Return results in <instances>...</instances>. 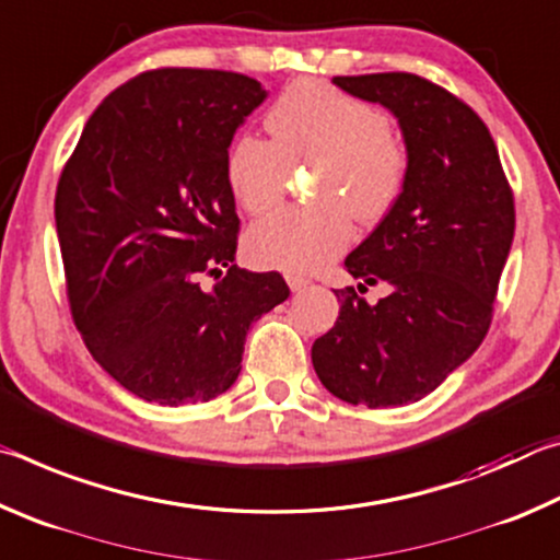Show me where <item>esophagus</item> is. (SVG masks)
<instances>
[{
	"mask_svg": "<svg viewBox=\"0 0 560 560\" xmlns=\"http://www.w3.org/2000/svg\"><path fill=\"white\" fill-rule=\"evenodd\" d=\"M287 283H289V289H291V291H301V289H306L311 281H308L306 277H301V273H293V271H289V273H287Z\"/></svg>",
	"mask_w": 560,
	"mask_h": 560,
	"instance_id": "esophagus-1",
	"label": "esophagus"
}]
</instances>
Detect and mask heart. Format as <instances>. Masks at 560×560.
Instances as JSON below:
<instances>
[{
    "instance_id": "1",
    "label": "heart",
    "mask_w": 560,
    "mask_h": 560,
    "mask_svg": "<svg viewBox=\"0 0 560 560\" xmlns=\"http://www.w3.org/2000/svg\"><path fill=\"white\" fill-rule=\"evenodd\" d=\"M269 140L240 136L226 150V183L249 214L287 192L289 170L316 167L308 207H283L244 236L254 264L314 271L353 242V220L377 224L395 210L410 175V150L373 103L320 81H296L264 118Z\"/></svg>"
}]
</instances>
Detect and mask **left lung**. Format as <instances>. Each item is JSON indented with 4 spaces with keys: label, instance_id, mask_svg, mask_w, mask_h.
<instances>
[{
    "label": "left lung",
    "instance_id": "left-lung-1",
    "mask_svg": "<svg viewBox=\"0 0 560 560\" xmlns=\"http://www.w3.org/2000/svg\"><path fill=\"white\" fill-rule=\"evenodd\" d=\"M350 96L381 103L410 150L395 210L346 257L358 290L385 280L368 304L334 289L336 326L311 348L318 381L343 402L422 400L485 340L514 242V195L489 128L467 103L415 73L336 75Z\"/></svg>",
    "mask_w": 560,
    "mask_h": 560
}]
</instances>
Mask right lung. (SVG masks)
Masks as SVG:
<instances>
[{"label":"right lung","mask_w":560,"mask_h":560,"mask_svg":"<svg viewBox=\"0 0 560 560\" xmlns=\"http://www.w3.org/2000/svg\"><path fill=\"white\" fill-rule=\"evenodd\" d=\"M269 93L232 71L158 69L93 110L56 187L71 314L113 381L160 405L222 395L246 330L289 299L279 271L234 264L226 150ZM218 281L207 290L201 277Z\"/></svg>","instance_id":"right-lung-1"}]
</instances>
